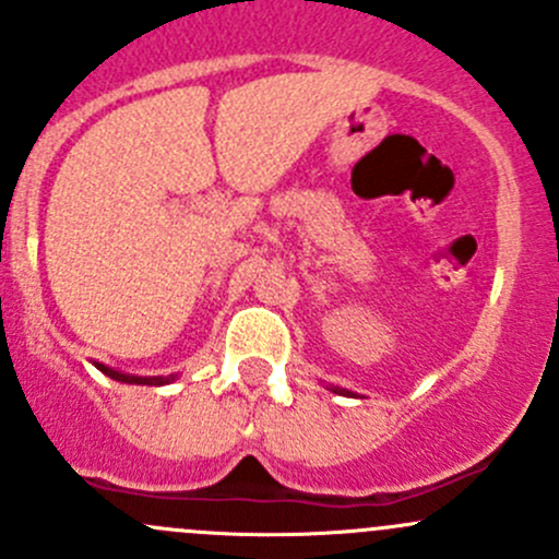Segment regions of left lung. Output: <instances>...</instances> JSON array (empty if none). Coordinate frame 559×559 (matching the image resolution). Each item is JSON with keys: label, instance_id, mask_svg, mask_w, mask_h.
Instances as JSON below:
<instances>
[{"label": "left lung", "instance_id": "8db88e82", "mask_svg": "<svg viewBox=\"0 0 559 559\" xmlns=\"http://www.w3.org/2000/svg\"><path fill=\"white\" fill-rule=\"evenodd\" d=\"M326 389H330V392H335V394H346V397H359V394L357 392H352V389H343V386H326Z\"/></svg>", "mask_w": 559, "mask_h": 559}]
</instances>
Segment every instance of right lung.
<instances>
[{"mask_svg":"<svg viewBox=\"0 0 559 559\" xmlns=\"http://www.w3.org/2000/svg\"><path fill=\"white\" fill-rule=\"evenodd\" d=\"M94 368L99 370V373H105L107 379L112 381H121V384H140V386H165V384H173L175 379H178V373H170V376H132V373H123V370H116V368H107L103 362H92Z\"/></svg>","mask_w":559,"mask_h":559,"instance_id":"1","label":"right lung"}]
</instances>
